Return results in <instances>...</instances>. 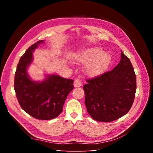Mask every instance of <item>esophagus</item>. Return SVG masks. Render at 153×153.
<instances>
[{"mask_svg":"<svg viewBox=\"0 0 153 153\" xmlns=\"http://www.w3.org/2000/svg\"><path fill=\"white\" fill-rule=\"evenodd\" d=\"M73 85H74V87H79L82 85V82H81L80 79L76 78V79H75V81H74Z\"/></svg>","mask_w":153,"mask_h":153,"instance_id":"obj_1","label":"esophagus"}]
</instances>
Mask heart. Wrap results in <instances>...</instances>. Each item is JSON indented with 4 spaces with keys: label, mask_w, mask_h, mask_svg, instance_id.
<instances>
[{
    "label": "heart",
    "mask_w": 153,
    "mask_h": 153,
    "mask_svg": "<svg viewBox=\"0 0 153 153\" xmlns=\"http://www.w3.org/2000/svg\"><path fill=\"white\" fill-rule=\"evenodd\" d=\"M110 55L99 47L85 48L76 53L75 61L80 64H85V73L91 78L102 75L108 68L110 62Z\"/></svg>",
    "instance_id": "heart-1"
}]
</instances>
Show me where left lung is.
Listing matches in <instances>:
<instances>
[{
  "label": "left lung",
  "mask_w": 153,
  "mask_h": 153,
  "mask_svg": "<svg viewBox=\"0 0 153 153\" xmlns=\"http://www.w3.org/2000/svg\"><path fill=\"white\" fill-rule=\"evenodd\" d=\"M121 61L112 71L87 80L83 88L87 112L95 121L111 122L126 115L135 99L136 75L121 51Z\"/></svg>",
  "instance_id": "8db88e82"
}]
</instances>
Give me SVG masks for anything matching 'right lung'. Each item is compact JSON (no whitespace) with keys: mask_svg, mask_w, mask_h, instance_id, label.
<instances>
[{"mask_svg":"<svg viewBox=\"0 0 153 153\" xmlns=\"http://www.w3.org/2000/svg\"><path fill=\"white\" fill-rule=\"evenodd\" d=\"M44 40L31 45L21 57L15 75L14 87L22 108L40 120L57 117L62 112L68 95L73 89V80L56 74H47L42 81L32 80L28 74L33 52Z\"/></svg>","mask_w":153,"mask_h":153,"instance_id":"1","label":"right lung"}]
</instances>
